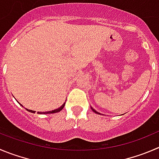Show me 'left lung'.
Segmentation results:
<instances>
[{
  "instance_id": "8db88e82",
  "label": "left lung",
  "mask_w": 159,
  "mask_h": 159,
  "mask_svg": "<svg viewBox=\"0 0 159 159\" xmlns=\"http://www.w3.org/2000/svg\"><path fill=\"white\" fill-rule=\"evenodd\" d=\"M91 109H92V111H93V112L97 113V114H100V113H99V112H98V111H95V110H94V109H93V108H91ZM100 115H101V114H100Z\"/></svg>"
}]
</instances>
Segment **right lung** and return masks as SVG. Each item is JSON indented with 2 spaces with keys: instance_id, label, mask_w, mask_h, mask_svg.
Instances as JSON below:
<instances>
[{
  "instance_id": "add662e5",
  "label": "right lung",
  "mask_w": 159,
  "mask_h": 159,
  "mask_svg": "<svg viewBox=\"0 0 159 159\" xmlns=\"http://www.w3.org/2000/svg\"><path fill=\"white\" fill-rule=\"evenodd\" d=\"M21 105V104H20ZM65 105H66V102H65L64 104H63L62 105H61V107H59L58 108H57V109L55 110H52V111H37V114H52V113H56V112H58V111H61V110L63 109V108H64ZM25 109L27 110L28 111H30V112H32V113H35L36 111H33V110H30V109H27V108H25Z\"/></svg>"
}]
</instances>
